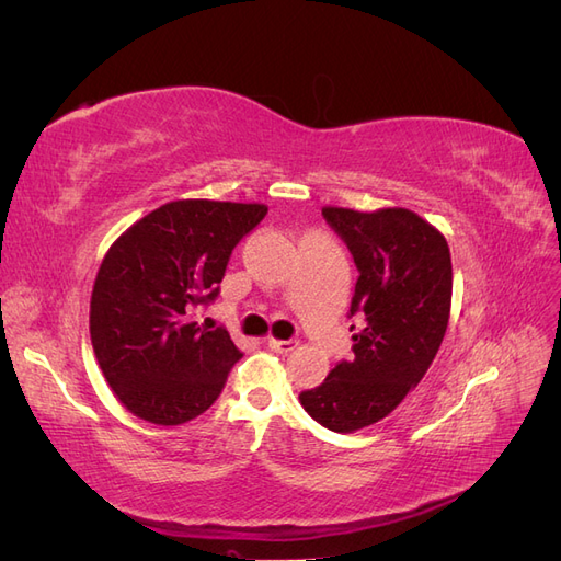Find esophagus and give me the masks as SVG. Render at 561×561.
<instances>
[{
	"label": "esophagus",
	"instance_id": "34e87169",
	"mask_svg": "<svg viewBox=\"0 0 561 561\" xmlns=\"http://www.w3.org/2000/svg\"><path fill=\"white\" fill-rule=\"evenodd\" d=\"M266 346L271 348V351H276V353H293L297 346H299V342L297 339H266Z\"/></svg>",
	"mask_w": 561,
	"mask_h": 561
}]
</instances>
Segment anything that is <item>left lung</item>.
Returning a JSON list of instances; mask_svg holds the SVG:
<instances>
[{
  "label": "left lung",
  "mask_w": 561,
  "mask_h": 561,
  "mask_svg": "<svg viewBox=\"0 0 561 561\" xmlns=\"http://www.w3.org/2000/svg\"><path fill=\"white\" fill-rule=\"evenodd\" d=\"M360 276L351 316V363H339L299 402L320 426L353 433L386 419L426 375L451 311V254L445 233L407 208L371 213L325 206Z\"/></svg>",
  "instance_id": "left-lung-1"
}]
</instances>
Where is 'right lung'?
Here are the masks:
<instances>
[{
	"label": "right lung",
	"instance_id": "right-lung-1",
	"mask_svg": "<svg viewBox=\"0 0 561 561\" xmlns=\"http://www.w3.org/2000/svg\"><path fill=\"white\" fill-rule=\"evenodd\" d=\"M264 203L180 198L110 245L91 293V344L112 393L154 426L201 416L241 358L227 330L194 309L217 297L229 254L266 215Z\"/></svg>",
	"mask_w": 561,
	"mask_h": 561
}]
</instances>
